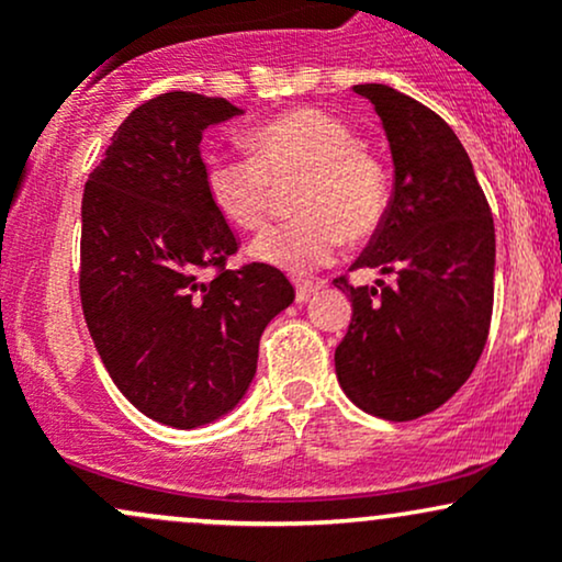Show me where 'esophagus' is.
<instances>
[{
	"instance_id": "34e87169",
	"label": "esophagus",
	"mask_w": 562,
	"mask_h": 562,
	"mask_svg": "<svg viewBox=\"0 0 562 562\" xmlns=\"http://www.w3.org/2000/svg\"><path fill=\"white\" fill-rule=\"evenodd\" d=\"M322 288V282H312V280H295V299L306 301L312 299L314 293Z\"/></svg>"
}]
</instances>
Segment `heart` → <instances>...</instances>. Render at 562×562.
I'll return each mask as SVG.
<instances>
[{
  "mask_svg": "<svg viewBox=\"0 0 562 562\" xmlns=\"http://www.w3.org/2000/svg\"><path fill=\"white\" fill-rule=\"evenodd\" d=\"M250 156L205 158V190L235 227L256 232L272 214L277 187L301 177L293 192L299 216L274 224L250 254L285 272L325 267L340 245L364 240L391 203L385 160L359 142L338 115L293 108L250 132Z\"/></svg>",
  "mask_w": 562,
  "mask_h": 562,
  "instance_id": "obj_1",
  "label": "heart"
}]
</instances>
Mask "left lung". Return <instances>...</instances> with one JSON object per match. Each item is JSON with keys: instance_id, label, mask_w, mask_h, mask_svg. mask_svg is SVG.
<instances>
[{"instance_id": "left-lung-1", "label": "left lung", "mask_w": 562, "mask_h": 562, "mask_svg": "<svg viewBox=\"0 0 562 562\" xmlns=\"http://www.w3.org/2000/svg\"><path fill=\"white\" fill-rule=\"evenodd\" d=\"M383 121L393 192L353 269L391 285H333L351 299L335 348L340 389L383 420H417L449 402L479 364L494 306V218L465 147L441 115L385 83H357Z\"/></svg>"}]
</instances>
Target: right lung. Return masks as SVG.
Listing matches in <instances>:
<instances>
[{"instance_id": "obj_1", "label": "right lung", "mask_w": 562, "mask_h": 562, "mask_svg": "<svg viewBox=\"0 0 562 562\" xmlns=\"http://www.w3.org/2000/svg\"><path fill=\"white\" fill-rule=\"evenodd\" d=\"M243 113L166 92L113 134L81 200L79 293L97 353L142 415L198 428L256 375L263 327L295 299L280 269H229L240 243L205 190L200 139Z\"/></svg>"}]
</instances>
